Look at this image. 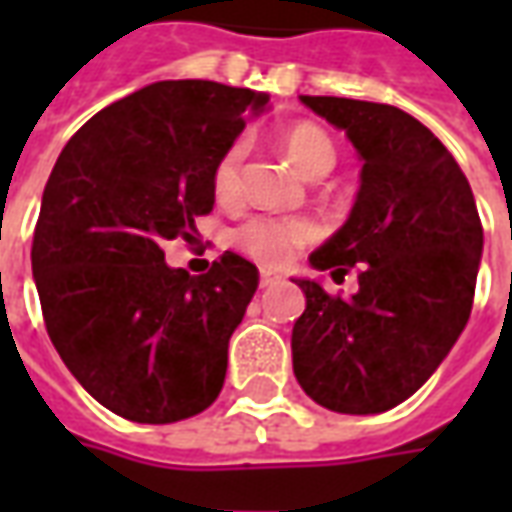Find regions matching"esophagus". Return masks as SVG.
<instances>
[{
    "label": "esophagus",
    "mask_w": 512,
    "mask_h": 512,
    "mask_svg": "<svg viewBox=\"0 0 512 512\" xmlns=\"http://www.w3.org/2000/svg\"><path fill=\"white\" fill-rule=\"evenodd\" d=\"M279 271H271V268H260V288H268V285H277Z\"/></svg>",
    "instance_id": "34e87169"
}]
</instances>
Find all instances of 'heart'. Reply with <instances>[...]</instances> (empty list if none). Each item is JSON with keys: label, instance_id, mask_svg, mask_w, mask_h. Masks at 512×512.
Masks as SVG:
<instances>
[{"label": "heart", "instance_id": "obj_1", "mask_svg": "<svg viewBox=\"0 0 512 512\" xmlns=\"http://www.w3.org/2000/svg\"><path fill=\"white\" fill-rule=\"evenodd\" d=\"M279 147L288 156L293 167L307 178L318 167H332L334 145L321 128L312 123H296L285 134L279 136ZM241 158H244V145L235 142L216 158L211 172V186L216 200L233 202L241 191ZM235 246L244 249L246 255L255 257L257 263L266 266H282L290 257L299 252L301 246L312 241V227L299 219H268L257 216L249 219L235 230Z\"/></svg>", "mask_w": 512, "mask_h": 512}]
</instances>
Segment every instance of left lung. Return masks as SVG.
<instances>
[{
    "instance_id": "obj_1",
    "label": "left lung",
    "mask_w": 512,
    "mask_h": 512,
    "mask_svg": "<svg viewBox=\"0 0 512 512\" xmlns=\"http://www.w3.org/2000/svg\"><path fill=\"white\" fill-rule=\"evenodd\" d=\"M301 104L345 131L362 161L354 208L310 266L362 271L351 299L296 279L307 310L293 323V373L318 406L381 414L414 395L466 329L483 224L458 161L417 117L332 95Z\"/></svg>"
}]
</instances>
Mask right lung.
Here are the masks:
<instances>
[{
	"label": "right lung",
	"instance_id": "1",
	"mask_svg": "<svg viewBox=\"0 0 512 512\" xmlns=\"http://www.w3.org/2000/svg\"><path fill=\"white\" fill-rule=\"evenodd\" d=\"M266 106L246 87L153 82L90 117L51 169L32 241L43 321L73 378L117 417L167 425L222 392L257 268L224 252L191 277L161 246L197 235L216 158Z\"/></svg>",
	"mask_w": 512,
	"mask_h": 512
}]
</instances>
